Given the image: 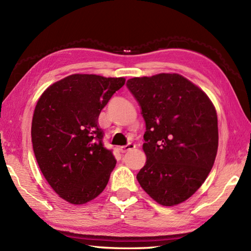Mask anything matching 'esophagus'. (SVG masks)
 Wrapping results in <instances>:
<instances>
[{
  "label": "esophagus",
  "instance_id": "obj_1",
  "mask_svg": "<svg viewBox=\"0 0 251 251\" xmlns=\"http://www.w3.org/2000/svg\"><path fill=\"white\" fill-rule=\"evenodd\" d=\"M135 148H136V146L134 145V143H128V145H126L124 147H121L120 150H121L122 153H126V152H128V151L134 150Z\"/></svg>",
  "mask_w": 251,
  "mask_h": 251
}]
</instances>
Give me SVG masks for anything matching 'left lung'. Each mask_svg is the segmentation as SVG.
<instances>
[{
  "label": "left lung",
  "instance_id": "8db88e82",
  "mask_svg": "<svg viewBox=\"0 0 251 251\" xmlns=\"http://www.w3.org/2000/svg\"><path fill=\"white\" fill-rule=\"evenodd\" d=\"M146 122L141 188L163 206L186 201L204 183L218 151V117L208 96L177 73L130 78Z\"/></svg>",
  "mask_w": 251,
  "mask_h": 251
}]
</instances>
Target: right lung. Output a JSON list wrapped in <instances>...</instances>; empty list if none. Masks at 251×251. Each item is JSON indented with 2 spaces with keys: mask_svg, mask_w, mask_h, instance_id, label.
Returning a JSON list of instances; mask_svg holds the SVG:
<instances>
[{
  "mask_svg": "<svg viewBox=\"0 0 251 251\" xmlns=\"http://www.w3.org/2000/svg\"><path fill=\"white\" fill-rule=\"evenodd\" d=\"M124 84V77L72 74L37 101L31 126L36 162L52 190L70 204L96 199L108 184L116 159L103 146L98 117Z\"/></svg>",
  "mask_w": 251,
  "mask_h": 251,
  "instance_id": "obj_1",
  "label": "right lung"
}]
</instances>
